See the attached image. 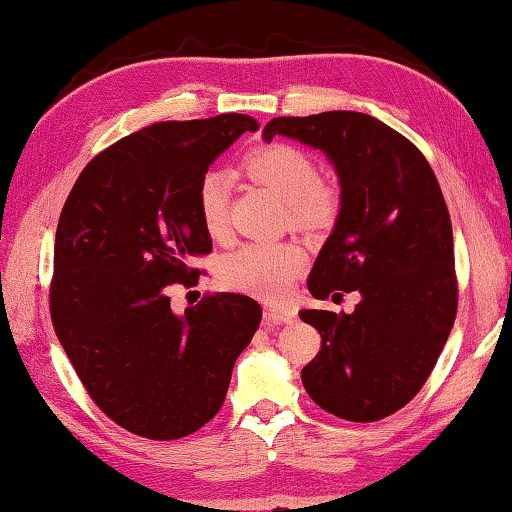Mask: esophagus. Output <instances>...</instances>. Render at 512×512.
Instances as JSON below:
<instances>
[{
	"label": "esophagus",
	"instance_id": "1",
	"mask_svg": "<svg viewBox=\"0 0 512 512\" xmlns=\"http://www.w3.org/2000/svg\"><path fill=\"white\" fill-rule=\"evenodd\" d=\"M264 318L268 325H284V323H293L296 320V311L291 307L284 305H268L264 309Z\"/></svg>",
	"mask_w": 512,
	"mask_h": 512
}]
</instances>
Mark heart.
I'll return each mask as SVG.
<instances>
[{
    "instance_id": "1",
    "label": "heart",
    "mask_w": 512,
    "mask_h": 512,
    "mask_svg": "<svg viewBox=\"0 0 512 512\" xmlns=\"http://www.w3.org/2000/svg\"><path fill=\"white\" fill-rule=\"evenodd\" d=\"M246 173L255 183L287 201L291 221L307 230L332 225L341 210V194L334 185L318 178L311 155L298 146L273 142L257 146L246 155ZM196 207L205 232L214 239L225 237L228 219V183L219 171H207L198 180ZM305 266V255L287 241H250L223 259L225 287L259 298H280Z\"/></svg>"
}]
</instances>
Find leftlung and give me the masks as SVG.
<instances>
[{"label": "left lung", "instance_id": "obj_1", "mask_svg": "<svg viewBox=\"0 0 512 512\" xmlns=\"http://www.w3.org/2000/svg\"><path fill=\"white\" fill-rule=\"evenodd\" d=\"M275 135L323 151L341 180L339 219L309 293H361L352 314L300 311L323 341L302 386L336 418L381 420L418 395L454 327V235L436 173L418 146L363 112L275 117L264 140Z\"/></svg>", "mask_w": 512, "mask_h": 512}]
</instances>
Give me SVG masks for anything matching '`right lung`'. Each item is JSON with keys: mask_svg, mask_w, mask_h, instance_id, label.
<instances>
[{"mask_svg": "<svg viewBox=\"0 0 512 512\" xmlns=\"http://www.w3.org/2000/svg\"><path fill=\"white\" fill-rule=\"evenodd\" d=\"M257 128L237 112L146 126L94 155L60 212L51 323L94 404L135 436L176 440L210 422L262 320L239 293L185 314L169 298L171 284H196L189 262L212 250L198 180Z\"/></svg>", "mask_w": 512, "mask_h": 512, "instance_id": "add662e5", "label": "right lung"}]
</instances>
